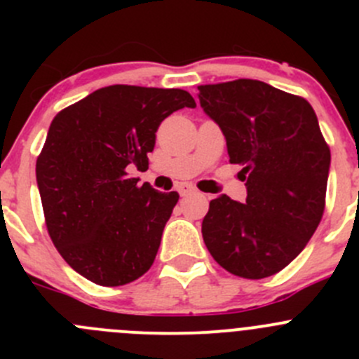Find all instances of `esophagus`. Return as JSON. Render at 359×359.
<instances>
[{
	"mask_svg": "<svg viewBox=\"0 0 359 359\" xmlns=\"http://www.w3.org/2000/svg\"><path fill=\"white\" fill-rule=\"evenodd\" d=\"M179 193H180V196H191V194H196V189L191 186H180Z\"/></svg>",
	"mask_w": 359,
	"mask_h": 359,
	"instance_id": "esophagus-1",
	"label": "esophagus"
}]
</instances>
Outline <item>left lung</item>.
<instances>
[{"label": "left lung", "mask_w": 359, "mask_h": 359, "mask_svg": "<svg viewBox=\"0 0 359 359\" xmlns=\"http://www.w3.org/2000/svg\"><path fill=\"white\" fill-rule=\"evenodd\" d=\"M203 111L222 128L229 163L241 165L247 201H210L201 233L219 266L247 280L288 266L320 226L330 147L304 97L257 79L198 86Z\"/></svg>", "instance_id": "left-lung-1"}]
</instances>
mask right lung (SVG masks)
Wrapping results in <instances>:
<instances>
[{
    "mask_svg": "<svg viewBox=\"0 0 359 359\" xmlns=\"http://www.w3.org/2000/svg\"><path fill=\"white\" fill-rule=\"evenodd\" d=\"M196 107L180 88L111 85L53 118L36 159L46 229L69 266L102 287H121L153 266L179 193L139 186L158 126Z\"/></svg>",
    "mask_w": 359,
    "mask_h": 359,
    "instance_id": "obj_1",
    "label": "right lung"
}]
</instances>
